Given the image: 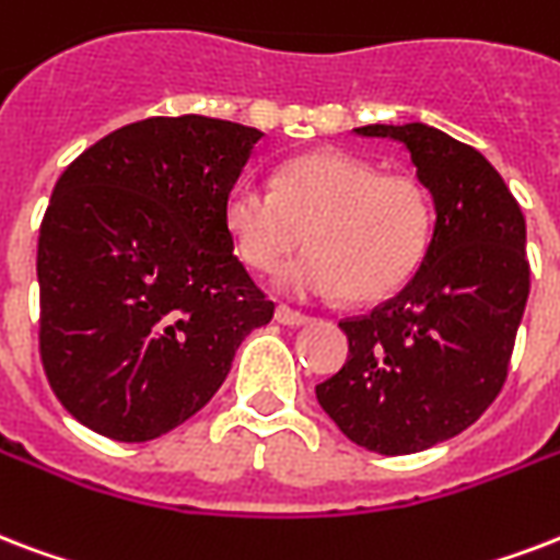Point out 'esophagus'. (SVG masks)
Listing matches in <instances>:
<instances>
[{
	"label": "esophagus",
	"instance_id": "obj_1",
	"mask_svg": "<svg viewBox=\"0 0 560 560\" xmlns=\"http://www.w3.org/2000/svg\"><path fill=\"white\" fill-rule=\"evenodd\" d=\"M276 319H279L281 326H305V323H311L308 314L288 308V305H279V308H276Z\"/></svg>",
	"mask_w": 560,
	"mask_h": 560
}]
</instances>
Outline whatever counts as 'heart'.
<instances>
[{
    "mask_svg": "<svg viewBox=\"0 0 560 560\" xmlns=\"http://www.w3.org/2000/svg\"><path fill=\"white\" fill-rule=\"evenodd\" d=\"M223 220L252 270L272 272L290 255L279 284L299 296L378 302L399 293L432 246L434 211L411 176H382L364 158L308 152L281 166L276 187L241 178L229 187Z\"/></svg>",
    "mask_w": 560,
    "mask_h": 560,
    "instance_id": "b5f03b06",
    "label": "heart"
}]
</instances>
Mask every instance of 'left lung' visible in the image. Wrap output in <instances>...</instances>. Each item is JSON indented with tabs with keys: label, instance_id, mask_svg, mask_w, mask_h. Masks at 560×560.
Instances as JSON below:
<instances>
[{
	"label": "left lung",
	"instance_id": "left-lung-1",
	"mask_svg": "<svg viewBox=\"0 0 560 560\" xmlns=\"http://www.w3.org/2000/svg\"><path fill=\"white\" fill-rule=\"evenodd\" d=\"M355 131L408 149L434 232L394 299L340 323L349 358L317 384V402L358 446L411 455L472 425L505 384L528 299L526 217L488 158L438 128Z\"/></svg>",
	"mask_w": 560,
	"mask_h": 560
}]
</instances>
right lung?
<instances>
[{"label":"right lung","mask_w":560,"mask_h":560,"mask_svg":"<svg viewBox=\"0 0 560 560\" xmlns=\"http://www.w3.org/2000/svg\"><path fill=\"white\" fill-rule=\"evenodd\" d=\"M261 138L199 114L149 117L63 170L37 241L40 358L81 425L122 443L173 432L272 319L223 220Z\"/></svg>","instance_id":"add662e5"}]
</instances>
